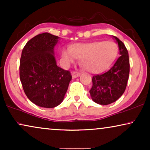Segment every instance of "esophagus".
<instances>
[{
    "instance_id": "34e87169",
    "label": "esophagus",
    "mask_w": 150,
    "mask_h": 150,
    "mask_svg": "<svg viewBox=\"0 0 150 150\" xmlns=\"http://www.w3.org/2000/svg\"><path fill=\"white\" fill-rule=\"evenodd\" d=\"M80 75H81V73L78 72V71H74V72L71 73V76H72L73 79H76V78L79 76Z\"/></svg>"
}]
</instances>
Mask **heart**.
I'll return each instance as SVG.
<instances>
[{"mask_svg": "<svg viewBox=\"0 0 150 150\" xmlns=\"http://www.w3.org/2000/svg\"><path fill=\"white\" fill-rule=\"evenodd\" d=\"M119 48L114 42L97 41L87 44H76L63 51V57L67 63L80 59L86 70L98 74L111 66L118 55Z\"/></svg>", "mask_w": 150, "mask_h": 150, "instance_id": "obj_1", "label": "heart"}]
</instances>
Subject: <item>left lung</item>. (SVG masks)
Returning a JSON list of instances; mask_svg holds the SVG:
<instances>
[{
	"label": "left lung",
	"mask_w": 150,
	"mask_h": 150,
	"mask_svg": "<svg viewBox=\"0 0 150 150\" xmlns=\"http://www.w3.org/2000/svg\"><path fill=\"white\" fill-rule=\"evenodd\" d=\"M118 44L120 54L113 66L106 72L93 76L89 91L91 99L96 103L107 105L117 100L126 89L130 72L128 50L122 41L112 36Z\"/></svg>",
	"instance_id": "left-lung-1"
}]
</instances>
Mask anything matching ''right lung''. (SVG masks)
I'll return each mask as SVG.
<instances>
[{"label": "right lung", "instance_id": "right-lung-1", "mask_svg": "<svg viewBox=\"0 0 150 150\" xmlns=\"http://www.w3.org/2000/svg\"><path fill=\"white\" fill-rule=\"evenodd\" d=\"M60 38L39 34L26 43L20 61V79L24 93L36 105L54 108L64 99L71 80L69 71L57 66L54 46Z\"/></svg>", "mask_w": 150, "mask_h": 150}]
</instances>
